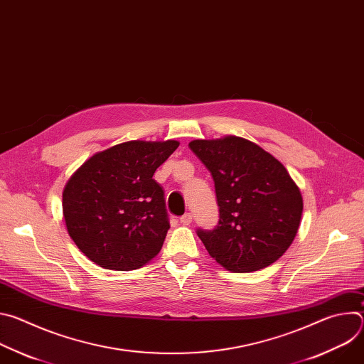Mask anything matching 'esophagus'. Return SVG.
Listing matches in <instances>:
<instances>
[{
    "instance_id": "obj_1",
    "label": "esophagus",
    "mask_w": 364,
    "mask_h": 364,
    "mask_svg": "<svg viewBox=\"0 0 364 364\" xmlns=\"http://www.w3.org/2000/svg\"><path fill=\"white\" fill-rule=\"evenodd\" d=\"M180 222H181L183 225H190V223L193 222V215H191V213H186L184 216L180 218Z\"/></svg>"
}]
</instances>
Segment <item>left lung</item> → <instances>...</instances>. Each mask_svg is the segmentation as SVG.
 I'll return each mask as SVG.
<instances>
[{"instance_id": "1", "label": "left lung", "mask_w": 364, "mask_h": 364, "mask_svg": "<svg viewBox=\"0 0 364 364\" xmlns=\"http://www.w3.org/2000/svg\"><path fill=\"white\" fill-rule=\"evenodd\" d=\"M188 146L212 173L216 188L219 223L197 230L207 252L230 272L272 265L295 239L304 205L287 168L240 136L194 139Z\"/></svg>"}]
</instances>
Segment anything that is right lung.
<instances>
[{"mask_svg":"<svg viewBox=\"0 0 364 364\" xmlns=\"http://www.w3.org/2000/svg\"><path fill=\"white\" fill-rule=\"evenodd\" d=\"M178 141H128L85 161L63 190L69 236L96 265L138 269L157 256L170 229L164 190L152 178Z\"/></svg>","mask_w":364,"mask_h":364,"instance_id":"obj_1","label":"right lung"}]
</instances>
